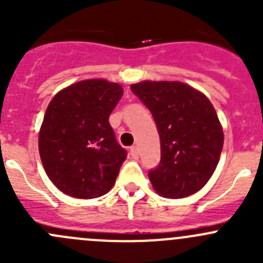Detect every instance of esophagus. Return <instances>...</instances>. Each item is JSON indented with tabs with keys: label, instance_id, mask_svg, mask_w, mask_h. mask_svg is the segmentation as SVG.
I'll return each mask as SVG.
<instances>
[{
	"label": "esophagus",
	"instance_id": "esophagus-1",
	"mask_svg": "<svg viewBox=\"0 0 263 263\" xmlns=\"http://www.w3.org/2000/svg\"><path fill=\"white\" fill-rule=\"evenodd\" d=\"M129 154H131V156L134 159L139 158V148H137V146L129 147Z\"/></svg>",
	"mask_w": 263,
	"mask_h": 263
}]
</instances>
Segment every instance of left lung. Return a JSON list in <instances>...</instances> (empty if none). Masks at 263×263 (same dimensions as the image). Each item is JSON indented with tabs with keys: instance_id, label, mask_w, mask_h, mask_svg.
Instances as JSON below:
<instances>
[{
	"instance_id": "1",
	"label": "left lung",
	"mask_w": 263,
	"mask_h": 263,
	"mask_svg": "<svg viewBox=\"0 0 263 263\" xmlns=\"http://www.w3.org/2000/svg\"><path fill=\"white\" fill-rule=\"evenodd\" d=\"M131 90L153 115L161 159L148 178L156 193L183 198L200 191L216 169L224 134L210 100L179 81H142Z\"/></svg>"
}]
</instances>
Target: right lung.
<instances>
[{"label":"right lung","mask_w":263,"mask_h":263,"mask_svg":"<svg viewBox=\"0 0 263 263\" xmlns=\"http://www.w3.org/2000/svg\"><path fill=\"white\" fill-rule=\"evenodd\" d=\"M123 89L103 79L79 81L50 100L39 132V154L53 184L76 198H97L115 184L127 151L109 116Z\"/></svg>","instance_id":"obj_1"}]
</instances>
